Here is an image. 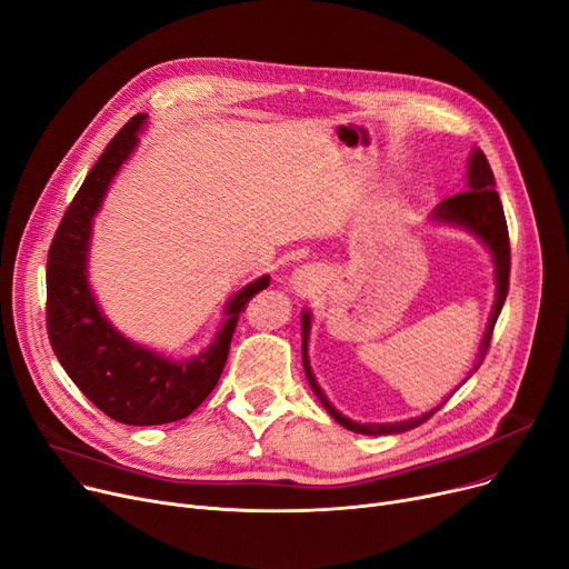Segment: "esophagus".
I'll list each match as a JSON object with an SVG mask.
<instances>
[{
  "mask_svg": "<svg viewBox=\"0 0 569 569\" xmlns=\"http://www.w3.org/2000/svg\"><path fill=\"white\" fill-rule=\"evenodd\" d=\"M291 282H293V289H296L298 293H310L312 289H317L319 276H317V271L312 269V266H303V269H298V271L291 276Z\"/></svg>",
  "mask_w": 569,
  "mask_h": 569,
  "instance_id": "1",
  "label": "esophagus"
}]
</instances>
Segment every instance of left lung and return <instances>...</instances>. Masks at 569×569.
Listing matches in <instances>:
<instances>
[{
    "label": "left lung",
    "mask_w": 569,
    "mask_h": 569,
    "mask_svg": "<svg viewBox=\"0 0 569 569\" xmlns=\"http://www.w3.org/2000/svg\"><path fill=\"white\" fill-rule=\"evenodd\" d=\"M469 190L463 192H457L448 199H443V202L433 209V220L439 222H450V224H459L463 229L473 231L478 239L485 241V246L491 250V257H493V266H496V303H493V310H491V319H489V326L485 330V338H482V347H480V360L476 365V370L480 367V362L485 360L487 351H489V342H491V336H493V326H496V319L500 315V310H503V303L508 298V289H510V237H508V222H506V213H503V204H500V197L496 192V179H493V172L491 167L485 158V153L480 149H476L471 153V160H469ZM303 367H306V377L315 390V395L319 397V402L326 407V411L336 418L342 427L356 431V433H370V437H381V433H402V431H409L418 425H422L425 420H429L433 413H437L443 405H439L437 409H431L418 418H409V420H402V422H353L349 418H345L338 409H332L328 397L323 395V390L319 388L312 370H310V360H308V336H310V312H303ZM473 370V372H476Z\"/></svg>",
    "instance_id": "left-lung-1"
}]
</instances>
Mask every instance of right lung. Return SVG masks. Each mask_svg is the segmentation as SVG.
<instances>
[{
    "mask_svg": "<svg viewBox=\"0 0 569 569\" xmlns=\"http://www.w3.org/2000/svg\"><path fill=\"white\" fill-rule=\"evenodd\" d=\"M144 114L132 117L100 153L66 209L48 252V338L61 367L93 407L123 425H167L190 416L216 388L231 336L263 276L229 300L211 347L192 360H170L126 340L100 315L87 282L91 220L119 167L138 144Z\"/></svg>",
    "mask_w": 569,
    "mask_h": 569,
    "instance_id": "1",
    "label": "right lung"
}]
</instances>
